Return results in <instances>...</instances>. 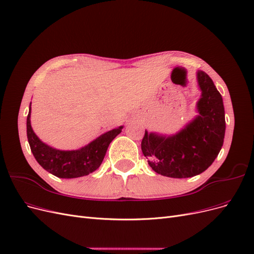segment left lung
Here are the masks:
<instances>
[{
  "label": "left lung",
  "mask_w": 254,
  "mask_h": 254,
  "mask_svg": "<svg viewBox=\"0 0 254 254\" xmlns=\"http://www.w3.org/2000/svg\"><path fill=\"white\" fill-rule=\"evenodd\" d=\"M201 97L197 103L199 115L173 135L145 130L141 143L143 155L157 174L171 178H190L201 174L216 159L226 131L222 97L210 76L197 72Z\"/></svg>",
  "instance_id": "left-lung-1"
}]
</instances>
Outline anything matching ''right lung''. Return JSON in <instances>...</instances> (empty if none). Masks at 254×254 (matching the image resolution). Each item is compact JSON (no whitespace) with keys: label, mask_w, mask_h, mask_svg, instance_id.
Wrapping results in <instances>:
<instances>
[{"label":"right lung","mask_w":254,"mask_h":254,"mask_svg":"<svg viewBox=\"0 0 254 254\" xmlns=\"http://www.w3.org/2000/svg\"><path fill=\"white\" fill-rule=\"evenodd\" d=\"M123 126L98 136L77 150H58L40 141L30 125V107L26 121L27 140L37 162L45 171L58 178H78L96 171L101 166L109 144L121 133Z\"/></svg>","instance_id":"obj_1"}]
</instances>
